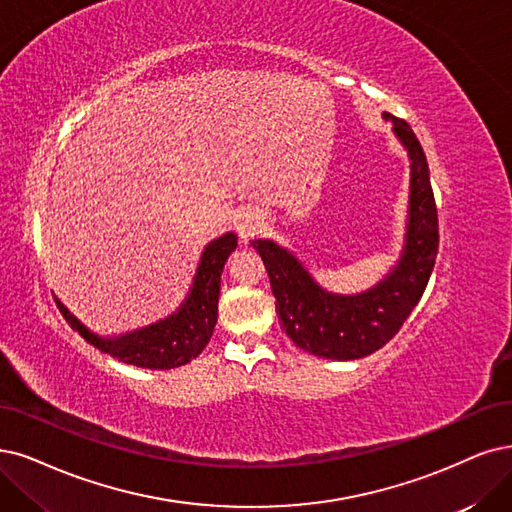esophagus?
<instances>
[{
	"label": "esophagus",
	"mask_w": 512,
	"mask_h": 512,
	"mask_svg": "<svg viewBox=\"0 0 512 512\" xmlns=\"http://www.w3.org/2000/svg\"><path fill=\"white\" fill-rule=\"evenodd\" d=\"M261 225H263L261 215H257L255 211H240L234 221L240 242H249L261 230Z\"/></svg>",
	"instance_id": "34e87169"
}]
</instances>
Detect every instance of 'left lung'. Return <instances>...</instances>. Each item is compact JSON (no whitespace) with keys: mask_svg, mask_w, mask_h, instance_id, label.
<instances>
[{"mask_svg":"<svg viewBox=\"0 0 512 512\" xmlns=\"http://www.w3.org/2000/svg\"><path fill=\"white\" fill-rule=\"evenodd\" d=\"M409 156V204L399 259L373 287L342 295L327 291L287 246L255 238L276 297L282 329L293 344L320 358L354 361L386 346L399 333L428 285L439 251V217L426 154L411 126L384 113Z\"/></svg>","mask_w":512,"mask_h":512,"instance_id":"left-lung-1","label":"left lung"}]
</instances>
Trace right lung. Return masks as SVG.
Masks as SVG:
<instances>
[{
	"instance_id": "obj_1",
	"label": "right lung",
	"mask_w": 512,
	"mask_h": 512,
	"mask_svg": "<svg viewBox=\"0 0 512 512\" xmlns=\"http://www.w3.org/2000/svg\"><path fill=\"white\" fill-rule=\"evenodd\" d=\"M236 246L238 238L234 232H225L208 242L200 255L192 287L181 306L147 327L105 337L90 331L78 316L69 312L59 297H54L56 306L71 329L78 331L90 346L103 354L143 369H175L192 363L211 342L217 325L221 272Z\"/></svg>"
}]
</instances>
